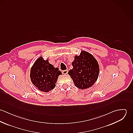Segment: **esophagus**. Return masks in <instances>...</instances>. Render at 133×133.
Returning <instances> with one entry per match:
<instances>
[{"label": "esophagus", "mask_w": 133, "mask_h": 133, "mask_svg": "<svg viewBox=\"0 0 133 133\" xmlns=\"http://www.w3.org/2000/svg\"><path fill=\"white\" fill-rule=\"evenodd\" d=\"M68 73V71L66 70H64L62 71V74H67Z\"/></svg>", "instance_id": "1"}]
</instances>
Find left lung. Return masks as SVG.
I'll use <instances>...</instances> for the list:
<instances>
[{"label": "left lung", "instance_id": "obj_1", "mask_svg": "<svg viewBox=\"0 0 133 133\" xmlns=\"http://www.w3.org/2000/svg\"><path fill=\"white\" fill-rule=\"evenodd\" d=\"M72 65L73 68L69 71L68 74L77 88L84 90L94 85L99 76V66L91 54L82 51L79 56L74 57Z\"/></svg>", "mask_w": 133, "mask_h": 133}]
</instances>
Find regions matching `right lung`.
Masks as SVG:
<instances>
[{"label": "right lung", "mask_w": 133, "mask_h": 133, "mask_svg": "<svg viewBox=\"0 0 133 133\" xmlns=\"http://www.w3.org/2000/svg\"><path fill=\"white\" fill-rule=\"evenodd\" d=\"M62 74L58 68H54L49 60L40 57L35 61L30 71L32 83L39 91L48 92L56 87L58 76Z\"/></svg>", "instance_id": "add662e5"}]
</instances>
